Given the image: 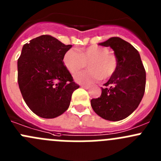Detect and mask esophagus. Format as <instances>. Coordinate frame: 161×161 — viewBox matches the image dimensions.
Returning <instances> with one entry per match:
<instances>
[{
	"mask_svg": "<svg viewBox=\"0 0 161 161\" xmlns=\"http://www.w3.org/2000/svg\"><path fill=\"white\" fill-rule=\"evenodd\" d=\"M81 87H82V88L86 89V90H88V89L90 88V86H87V85H82V86H81Z\"/></svg>",
	"mask_w": 161,
	"mask_h": 161,
	"instance_id": "obj_1",
	"label": "esophagus"
}]
</instances>
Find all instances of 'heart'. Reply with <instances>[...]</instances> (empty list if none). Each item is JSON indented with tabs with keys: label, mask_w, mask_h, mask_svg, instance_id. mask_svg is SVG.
<instances>
[{
	"label": "heart",
	"mask_w": 161,
	"mask_h": 161,
	"mask_svg": "<svg viewBox=\"0 0 161 161\" xmlns=\"http://www.w3.org/2000/svg\"><path fill=\"white\" fill-rule=\"evenodd\" d=\"M64 66L71 73L75 74L88 64V70L78 73L75 80L79 83H90L97 79L110 78L117 69V59L109 50L97 45L76 50H70L63 58Z\"/></svg>",
	"instance_id": "1"
}]
</instances>
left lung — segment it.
<instances>
[{"label":"left lung","mask_w":161,"mask_h":161,"mask_svg":"<svg viewBox=\"0 0 161 161\" xmlns=\"http://www.w3.org/2000/svg\"><path fill=\"white\" fill-rule=\"evenodd\" d=\"M99 45L110 47L114 50L118 65L102 88L100 97L91 100V106L103 119L121 121L138 108L143 97L145 69L139 51L120 37H111Z\"/></svg>","instance_id":"8db88e82"}]
</instances>
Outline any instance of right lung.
<instances>
[{
  "label": "right lung",
  "instance_id": "add662e5",
  "mask_svg": "<svg viewBox=\"0 0 161 161\" xmlns=\"http://www.w3.org/2000/svg\"><path fill=\"white\" fill-rule=\"evenodd\" d=\"M72 45L42 35L22 47L18 60V82L30 109L43 118L65 112L71 95L79 87L64 65L63 58Z\"/></svg>",
  "mask_w": 161,
  "mask_h": 161
}]
</instances>
